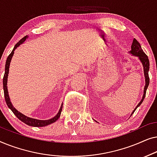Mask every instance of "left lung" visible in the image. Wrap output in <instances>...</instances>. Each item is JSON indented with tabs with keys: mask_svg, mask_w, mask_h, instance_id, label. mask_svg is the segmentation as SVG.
Returning <instances> with one entry per match:
<instances>
[{
	"mask_svg": "<svg viewBox=\"0 0 157 157\" xmlns=\"http://www.w3.org/2000/svg\"><path fill=\"white\" fill-rule=\"evenodd\" d=\"M130 53L134 56H138L139 58V60H140L141 63H142L143 66H144V76H145V81H146V85L144 87V95H143L142 99L141 100V101L139 103V104L137 105L136 108H135L134 111H133L132 113V115L135 111V110L137 109V107L140 106V105L141 104V103L143 102V101L145 98L146 92H147L148 86H149V59H148V56L146 55V53L144 52L142 48H141L140 44L137 41L136 38H134V40H133V43L132 45V51H130Z\"/></svg>",
	"mask_w": 157,
	"mask_h": 157,
	"instance_id": "obj_1",
	"label": "left lung"
}]
</instances>
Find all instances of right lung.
<instances>
[{"mask_svg":"<svg viewBox=\"0 0 157 157\" xmlns=\"http://www.w3.org/2000/svg\"><path fill=\"white\" fill-rule=\"evenodd\" d=\"M26 38H27V36H25V37H23L22 39H21L16 45H15V46H14L12 52L10 53L9 56H8L7 58V59H6V66H5V74H4V76H3V79L4 96H5V100H6V104H7V105H8V106L9 107V109L13 111V113L16 116V117L18 118L19 120H21V121H23V123L26 124L27 125H29L31 126H37V127H42V126H46L47 125H49V124L53 123V122H55L56 120L59 119L60 116H61L62 108H63V105H61V108H60V109H59V113H58L54 117L52 118V119H48V120H38V119H31V118L27 117L26 116L23 115L21 113L18 112V111H17L13 106L11 102H10V98H9V96H8V93L7 80H8V71H9V66H10V61H11L13 55V53H14L15 49H16L18 46H20V45L22 44L23 42H24L25 39H26Z\"/></svg>","mask_w":157,"mask_h":157,"instance_id":"right-lung-1","label":"right lung"}]
</instances>
